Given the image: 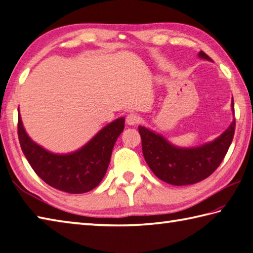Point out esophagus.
<instances>
[{
	"label": "esophagus",
	"mask_w": 253,
	"mask_h": 253,
	"mask_svg": "<svg viewBox=\"0 0 253 253\" xmlns=\"http://www.w3.org/2000/svg\"><path fill=\"white\" fill-rule=\"evenodd\" d=\"M140 121H141V118L137 115H135V113H130V115L126 117V125L130 126H134L138 125Z\"/></svg>",
	"instance_id": "obj_1"
}]
</instances>
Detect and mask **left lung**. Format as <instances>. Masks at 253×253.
Returning a JSON list of instances; mask_svg holds the SVG:
<instances>
[{"label": "left lung", "instance_id": "1", "mask_svg": "<svg viewBox=\"0 0 253 253\" xmlns=\"http://www.w3.org/2000/svg\"><path fill=\"white\" fill-rule=\"evenodd\" d=\"M199 58L212 61L203 51ZM234 111V99H231ZM236 122L230 123L218 137L212 142L195 147H180L173 145L162 134L138 126L142 138L143 155L149 168L156 176L173 185H188L202 181L211 176L223 162L234 138Z\"/></svg>", "mask_w": 253, "mask_h": 253}]
</instances>
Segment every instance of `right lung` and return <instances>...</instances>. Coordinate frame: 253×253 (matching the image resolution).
<instances>
[{"label": "right lung", "instance_id": "obj_1", "mask_svg": "<svg viewBox=\"0 0 253 253\" xmlns=\"http://www.w3.org/2000/svg\"><path fill=\"white\" fill-rule=\"evenodd\" d=\"M123 128L125 118H118L77 151L56 154L30 138L18 110V138L30 166L45 183L72 194L88 192L100 183L109 166L112 148Z\"/></svg>", "mask_w": 253, "mask_h": 253}]
</instances>
